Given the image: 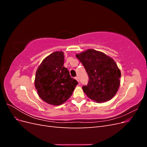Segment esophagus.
Listing matches in <instances>:
<instances>
[{"mask_svg": "<svg viewBox=\"0 0 147 147\" xmlns=\"http://www.w3.org/2000/svg\"><path fill=\"white\" fill-rule=\"evenodd\" d=\"M75 78L77 80V81L79 82V80H78V77H75Z\"/></svg>", "mask_w": 147, "mask_h": 147, "instance_id": "34e87169", "label": "esophagus"}]
</instances>
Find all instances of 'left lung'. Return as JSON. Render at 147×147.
I'll return each mask as SVG.
<instances>
[{
  "label": "left lung",
  "instance_id": "1",
  "mask_svg": "<svg viewBox=\"0 0 147 147\" xmlns=\"http://www.w3.org/2000/svg\"><path fill=\"white\" fill-rule=\"evenodd\" d=\"M76 56L89 77L87 85L82 87L84 92L89 98L99 103L112 99L118 90L121 77V72L114 60L92 49Z\"/></svg>",
  "mask_w": 147,
  "mask_h": 147
}]
</instances>
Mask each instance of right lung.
I'll use <instances>...</instances> for the list:
<instances>
[{
  "instance_id": "right-lung-1",
  "label": "right lung",
  "mask_w": 147,
  "mask_h": 147,
  "mask_svg": "<svg viewBox=\"0 0 147 147\" xmlns=\"http://www.w3.org/2000/svg\"><path fill=\"white\" fill-rule=\"evenodd\" d=\"M63 51L51 53L38 67L35 78V86L40 98L49 104H63L72 94L78 84L70 77L68 69L64 67Z\"/></svg>"
}]
</instances>
